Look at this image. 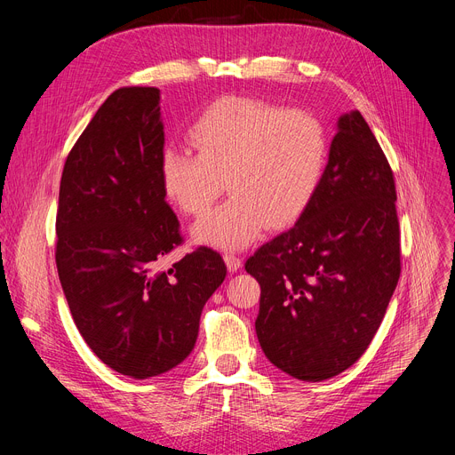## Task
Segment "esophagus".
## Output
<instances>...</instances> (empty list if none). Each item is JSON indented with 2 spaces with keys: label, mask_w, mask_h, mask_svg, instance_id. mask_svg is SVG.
Segmentation results:
<instances>
[{
  "label": "esophagus",
  "mask_w": 455,
  "mask_h": 455,
  "mask_svg": "<svg viewBox=\"0 0 455 455\" xmlns=\"http://www.w3.org/2000/svg\"><path fill=\"white\" fill-rule=\"evenodd\" d=\"M225 264L228 267V271H237L242 266H243V259L237 256L235 252H225Z\"/></svg>",
  "instance_id": "1"
}]
</instances>
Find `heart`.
<instances>
[{
    "mask_svg": "<svg viewBox=\"0 0 455 455\" xmlns=\"http://www.w3.org/2000/svg\"><path fill=\"white\" fill-rule=\"evenodd\" d=\"M191 153L167 146L158 158L165 197L186 215H204L223 191L232 197L194 227L201 243L240 249L264 225L295 221L312 203L326 165V134L306 110L252 98H221L191 127Z\"/></svg>",
    "mask_w": 455,
    "mask_h": 455,
    "instance_id": "b5f03b06",
    "label": "heart"
}]
</instances>
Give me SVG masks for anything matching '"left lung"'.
<instances>
[{
    "instance_id": "8db88e82",
    "label": "left lung",
    "mask_w": 455,
    "mask_h": 455,
    "mask_svg": "<svg viewBox=\"0 0 455 455\" xmlns=\"http://www.w3.org/2000/svg\"><path fill=\"white\" fill-rule=\"evenodd\" d=\"M395 203L371 127L357 110L343 114L312 203L245 264L261 288L256 336L275 367L321 381L360 360L400 278Z\"/></svg>"
}]
</instances>
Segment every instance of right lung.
<instances>
[{
    "instance_id": "obj_1",
    "label": "right lung",
    "mask_w": 455,
    "mask_h": 455,
    "mask_svg": "<svg viewBox=\"0 0 455 455\" xmlns=\"http://www.w3.org/2000/svg\"><path fill=\"white\" fill-rule=\"evenodd\" d=\"M162 151L160 90L119 88L71 148L59 191L55 259L71 317L105 365L136 379L186 360L227 276L208 247L162 267L182 243L160 182Z\"/></svg>"
}]
</instances>
